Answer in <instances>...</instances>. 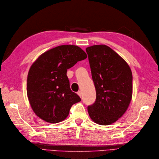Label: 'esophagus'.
<instances>
[{
    "mask_svg": "<svg viewBox=\"0 0 159 159\" xmlns=\"http://www.w3.org/2000/svg\"><path fill=\"white\" fill-rule=\"evenodd\" d=\"M77 93H78V95H79L80 98L82 97V92H81V91H79V92H77Z\"/></svg>",
    "mask_w": 159,
    "mask_h": 159,
    "instance_id": "esophagus-1",
    "label": "esophagus"
}]
</instances>
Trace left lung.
<instances>
[{
	"instance_id": "obj_1",
	"label": "left lung",
	"mask_w": 159,
	"mask_h": 159,
	"mask_svg": "<svg viewBox=\"0 0 159 159\" xmlns=\"http://www.w3.org/2000/svg\"><path fill=\"white\" fill-rule=\"evenodd\" d=\"M96 99L87 107L89 116L100 125H110L126 112L133 95V75L129 66L106 45L86 48Z\"/></svg>"
}]
</instances>
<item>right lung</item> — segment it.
<instances>
[{"label": "right lung", "mask_w": 159, "mask_h": 159, "mask_svg": "<svg viewBox=\"0 0 159 159\" xmlns=\"http://www.w3.org/2000/svg\"><path fill=\"white\" fill-rule=\"evenodd\" d=\"M87 58L77 46L62 45L40 55L29 71L26 92L33 111L49 123L62 121L81 99L72 92L67 69Z\"/></svg>", "instance_id": "obj_1"}]
</instances>
